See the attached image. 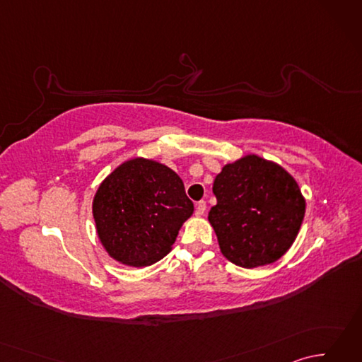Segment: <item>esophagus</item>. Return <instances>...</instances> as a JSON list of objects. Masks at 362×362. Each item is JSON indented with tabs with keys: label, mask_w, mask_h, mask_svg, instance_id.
I'll list each match as a JSON object with an SVG mask.
<instances>
[{
	"label": "esophagus",
	"mask_w": 362,
	"mask_h": 362,
	"mask_svg": "<svg viewBox=\"0 0 362 362\" xmlns=\"http://www.w3.org/2000/svg\"><path fill=\"white\" fill-rule=\"evenodd\" d=\"M205 210H206V204L204 201L196 204V216H204Z\"/></svg>",
	"instance_id": "34e87169"
}]
</instances>
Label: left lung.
<instances>
[{"label":"left lung","instance_id":"obj_1","mask_svg":"<svg viewBox=\"0 0 362 362\" xmlns=\"http://www.w3.org/2000/svg\"><path fill=\"white\" fill-rule=\"evenodd\" d=\"M213 193L218 204L209 222L230 263L245 269L272 264L294 244L306 202L281 165L247 153L224 165Z\"/></svg>","mask_w":362,"mask_h":362}]
</instances>
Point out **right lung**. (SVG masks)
<instances>
[{
    "label": "right lung",
    "mask_w": 362,
    "mask_h": 362,
    "mask_svg": "<svg viewBox=\"0 0 362 362\" xmlns=\"http://www.w3.org/2000/svg\"><path fill=\"white\" fill-rule=\"evenodd\" d=\"M91 211L107 255L121 264L146 267L171 252L194 205L171 168L134 157L99 183Z\"/></svg>",
    "instance_id": "add662e5"
}]
</instances>
